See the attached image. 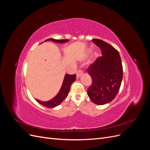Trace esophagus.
<instances>
[{
  "label": "esophagus",
  "instance_id": "1",
  "mask_svg": "<svg viewBox=\"0 0 150 150\" xmlns=\"http://www.w3.org/2000/svg\"><path fill=\"white\" fill-rule=\"evenodd\" d=\"M83 71L82 70H78V71H77V73H76V77H77V78H79V77L83 74Z\"/></svg>",
  "mask_w": 150,
  "mask_h": 150
}]
</instances>
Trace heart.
<instances>
[{
	"instance_id": "b5f03b06",
	"label": "heart",
	"mask_w": 150,
	"mask_h": 150,
	"mask_svg": "<svg viewBox=\"0 0 150 150\" xmlns=\"http://www.w3.org/2000/svg\"><path fill=\"white\" fill-rule=\"evenodd\" d=\"M91 51H92V50L91 49H88L87 50V52H88V53L91 52ZM95 56H97V54H95Z\"/></svg>"
}]
</instances>
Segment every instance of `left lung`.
<instances>
[{
  "mask_svg": "<svg viewBox=\"0 0 150 150\" xmlns=\"http://www.w3.org/2000/svg\"><path fill=\"white\" fill-rule=\"evenodd\" d=\"M92 41L101 49L102 56L88 67L92 84L87 93L94 103L103 105L112 101L118 93L123 70L120 55L115 48L101 39Z\"/></svg>",
  "mask_w": 150,
  "mask_h": 150,
  "instance_id": "8db88e82",
  "label": "left lung"
}]
</instances>
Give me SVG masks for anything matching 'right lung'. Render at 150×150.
<instances>
[{
    "label": "right lung",
    "mask_w": 150,
    "mask_h": 150,
    "mask_svg": "<svg viewBox=\"0 0 150 150\" xmlns=\"http://www.w3.org/2000/svg\"><path fill=\"white\" fill-rule=\"evenodd\" d=\"M47 40H51V41L55 42L57 43H64V42H67L69 40L67 39L57 40V39L51 38V39H48L46 40L45 41H47ZM75 81H76V74L71 75V74H66L64 76V81H63L62 85L61 86V88L59 91V92L58 93V94L55 97L48 101H41L37 99H35V100L37 101L39 103L41 104V105L45 107H47L49 108H53L54 107H56L66 99L68 93L69 92L71 84Z\"/></svg>",
    "instance_id": "obj_1"
}]
</instances>
